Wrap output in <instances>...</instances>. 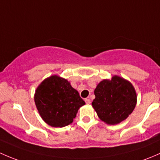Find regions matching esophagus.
I'll return each mask as SVG.
<instances>
[{"label":"esophagus","mask_w":160,"mask_h":160,"mask_svg":"<svg viewBox=\"0 0 160 160\" xmlns=\"http://www.w3.org/2000/svg\"><path fill=\"white\" fill-rule=\"evenodd\" d=\"M85 102H86V104H88V105H89L90 103H91V100H90L89 98H85Z\"/></svg>","instance_id":"34e87169"}]
</instances>
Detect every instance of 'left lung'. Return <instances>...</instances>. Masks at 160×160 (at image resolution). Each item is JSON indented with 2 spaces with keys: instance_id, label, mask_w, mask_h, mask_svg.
I'll return each instance as SVG.
<instances>
[{
  "instance_id": "8db88e82",
  "label": "left lung",
  "mask_w": 160,
  "mask_h": 160,
  "mask_svg": "<svg viewBox=\"0 0 160 160\" xmlns=\"http://www.w3.org/2000/svg\"><path fill=\"white\" fill-rule=\"evenodd\" d=\"M95 98L92 105L98 118L108 125H116L124 121L134 110L137 95L132 83L114 75L97 85Z\"/></svg>"
}]
</instances>
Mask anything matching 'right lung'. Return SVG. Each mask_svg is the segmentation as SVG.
Masks as SVG:
<instances>
[{
    "instance_id": "right-lung-1",
    "label": "right lung",
    "mask_w": 160,
    "mask_h": 160,
    "mask_svg": "<svg viewBox=\"0 0 160 160\" xmlns=\"http://www.w3.org/2000/svg\"><path fill=\"white\" fill-rule=\"evenodd\" d=\"M34 102L42 119L55 128L72 123L80 107L85 104L70 82L56 75L45 78L38 86Z\"/></svg>"
}]
</instances>
